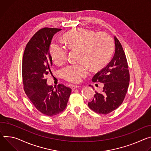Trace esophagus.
<instances>
[{"mask_svg": "<svg viewBox=\"0 0 151 151\" xmlns=\"http://www.w3.org/2000/svg\"><path fill=\"white\" fill-rule=\"evenodd\" d=\"M79 87H80L79 86L72 85V86H71V89H72V90H73V91H74V90H75L76 89H77V88H79Z\"/></svg>", "mask_w": 151, "mask_h": 151, "instance_id": "obj_1", "label": "esophagus"}]
</instances>
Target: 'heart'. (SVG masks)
I'll return each mask as SVG.
<instances>
[{"label":"heart","instance_id":"heart-1","mask_svg":"<svg viewBox=\"0 0 151 151\" xmlns=\"http://www.w3.org/2000/svg\"><path fill=\"white\" fill-rule=\"evenodd\" d=\"M62 40L70 48L78 50V60L83 62L67 66L61 70L65 80L74 83L80 82L88 75V65L96 69L104 65L109 59L113 47L112 38L107 33H95L84 28L68 32L62 37ZM49 53L56 65L62 63L67 57L66 47L56 41L50 44Z\"/></svg>","mask_w":151,"mask_h":151}]
</instances>
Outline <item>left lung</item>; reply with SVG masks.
Returning a JSON list of instances; mask_svg holds the SVG:
<instances>
[{
    "mask_svg": "<svg viewBox=\"0 0 151 151\" xmlns=\"http://www.w3.org/2000/svg\"><path fill=\"white\" fill-rule=\"evenodd\" d=\"M115 52L111 61L92 78L104 84L101 92L95 91L89 107L97 113L107 114L122 103L127 92L129 74L127 58L119 41L114 37ZM93 88V87H92Z\"/></svg>",
    "mask_w": 151,
    "mask_h": 151,
    "instance_id": "obj_1",
    "label": "left lung"
}]
</instances>
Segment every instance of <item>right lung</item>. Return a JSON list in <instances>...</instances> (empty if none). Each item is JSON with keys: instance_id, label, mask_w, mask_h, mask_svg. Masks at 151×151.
<instances>
[{"instance_id": "1", "label": "right lung", "mask_w": 151, "mask_h": 151, "mask_svg": "<svg viewBox=\"0 0 151 151\" xmlns=\"http://www.w3.org/2000/svg\"><path fill=\"white\" fill-rule=\"evenodd\" d=\"M61 29L45 27L38 30L26 45L23 58L24 90L37 109L53 116L64 110L71 89L59 84L53 88L47 84L46 75L51 73L52 58L49 47L56 33Z\"/></svg>"}]
</instances>
